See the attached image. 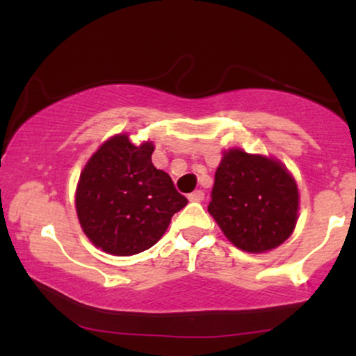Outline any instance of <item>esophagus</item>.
<instances>
[{
    "mask_svg": "<svg viewBox=\"0 0 356 356\" xmlns=\"http://www.w3.org/2000/svg\"><path fill=\"white\" fill-rule=\"evenodd\" d=\"M188 199H189V201H191V202H201V201H204V191H202V189H197V191H193V193L188 196Z\"/></svg>",
    "mask_w": 356,
    "mask_h": 356,
    "instance_id": "1",
    "label": "esophagus"
}]
</instances>
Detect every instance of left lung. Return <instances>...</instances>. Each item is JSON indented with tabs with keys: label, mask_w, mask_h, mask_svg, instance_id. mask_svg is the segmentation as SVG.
I'll return each mask as SVG.
<instances>
[{
	"label": "left lung",
	"mask_w": 356,
	"mask_h": 356,
	"mask_svg": "<svg viewBox=\"0 0 356 356\" xmlns=\"http://www.w3.org/2000/svg\"><path fill=\"white\" fill-rule=\"evenodd\" d=\"M207 211L223 235L248 252L282 245L298 218V188L279 160L232 149L216 172Z\"/></svg>",
	"instance_id": "1"
}]
</instances>
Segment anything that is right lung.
<instances>
[{"mask_svg": "<svg viewBox=\"0 0 356 356\" xmlns=\"http://www.w3.org/2000/svg\"><path fill=\"white\" fill-rule=\"evenodd\" d=\"M152 152V143L134 145L128 134H118L82 170L77 217L87 238L105 252L133 256L149 250L188 204L170 175L154 167Z\"/></svg>", "mask_w": 356, "mask_h": 356, "instance_id": "right-lung-1", "label": "right lung"}]
</instances>
